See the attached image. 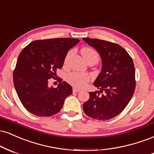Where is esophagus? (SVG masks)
Wrapping results in <instances>:
<instances>
[{
	"label": "esophagus",
	"instance_id": "34e87169",
	"mask_svg": "<svg viewBox=\"0 0 154 154\" xmlns=\"http://www.w3.org/2000/svg\"><path fill=\"white\" fill-rule=\"evenodd\" d=\"M79 91H81V90L79 89V88H73V92H79Z\"/></svg>",
	"mask_w": 154,
	"mask_h": 154
}]
</instances>
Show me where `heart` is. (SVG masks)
Segmentation results:
<instances>
[{"mask_svg": "<svg viewBox=\"0 0 154 154\" xmlns=\"http://www.w3.org/2000/svg\"><path fill=\"white\" fill-rule=\"evenodd\" d=\"M70 53L69 52L68 55ZM81 54L84 57L85 60H87L88 59L94 58L97 62H98L99 59V56L98 52L93 49L89 48H84L81 50ZM90 77L88 74L83 72L73 71L68 73L66 75V81L70 85L77 88H82L86 85V84L89 81Z\"/></svg>", "mask_w": 154, "mask_h": 154, "instance_id": "1", "label": "heart"}]
</instances>
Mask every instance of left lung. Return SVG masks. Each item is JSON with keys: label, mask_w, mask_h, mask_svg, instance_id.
I'll return each instance as SVG.
<instances>
[{"label": "left lung", "mask_w": 154, "mask_h": 154, "mask_svg": "<svg viewBox=\"0 0 154 154\" xmlns=\"http://www.w3.org/2000/svg\"><path fill=\"white\" fill-rule=\"evenodd\" d=\"M97 50L102 60V72L94 85L100 91L89 92L84 112L95 120H108L123 111L135 88V70L132 57L120 45L98 39L83 38Z\"/></svg>", "instance_id": "8db88e82"}]
</instances>
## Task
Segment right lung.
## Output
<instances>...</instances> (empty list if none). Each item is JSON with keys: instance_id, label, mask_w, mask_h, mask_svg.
<instances>
[{"instance_id": "add662e5", "label": "right lung", "mask_w": 154, "mask_h": 154, "mask_svg": "<svg viewBox=\"0 0 154 154\" xmlns=\"http://www.w3.org/2000/svg\"><path fill=\"white\" fill-rule=\"evenodd\" d=\"M79 42L71 38H55L32 42L20 52L13 79L21 104L39 117L55 115L62 109L72 87L59 78L57 88L49 87V79L63 67L68 50Z\"/></svg>"}]
</instances>
